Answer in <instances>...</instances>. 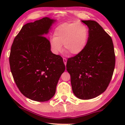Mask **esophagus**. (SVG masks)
I'll use <instances>...</instances> for the list:
<instances>
[{"label":"esophagus","mask_w":125,"mask_h":125,"mask_svg":"<svg viewBox=\"0 0 125 125\" xmlns=\"http://www.w3.org/2000/svg\"><path fill=\"white\" fill-rule=\"evenodd\" d=\"M63 62H64V64H66V63H67V59L66 58H63Z\"/></svg>","instance_id":"obj_1"}]
</instances>
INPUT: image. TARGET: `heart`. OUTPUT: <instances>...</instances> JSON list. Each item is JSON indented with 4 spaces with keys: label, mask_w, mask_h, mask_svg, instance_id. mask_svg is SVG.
Instances as JSON below:
<instances>
[{
    "label": "heart",
    "mask_w": 125,
    "mask_h": 125,
    "mask_svg": "<svg viewBox=\"0 0 125 125\" xmlns=\"http://www.w3.org/2000/svg\"><path fill=\"white\" fill-rule=\"evenodd\" d=\"M89 38V29L82 23L65 22L56 28L51 45L54 53L62 50L63 44L66 53L73 55L81 53L86 46Z\"/></svg>",
    "instance_id": "b5f03b06"
}]
</instances>
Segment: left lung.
<instances>
[{"label": "left lung", "mask_w": 125, "mask_h": 125, "mask_svg": "<svg viewBox=\"0 0 125 125\" xmlns=\"http://www.w3.org/2000/svg\"><path fill=\"white\" fill-rule=\"evenodd\" d=\"M81 21L89 28L87 45L81 53L67 59L66 69L74 95L87 100L107 89L114 71L115 55L112 38L102 27L94 21Z\"/></svg>", "instance_id": "left-lung-1"}]
</instances>
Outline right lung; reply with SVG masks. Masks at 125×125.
Listing matches in <instances>:
<instances>
[{"mask_svg":"<svg viewBox=\"0 0 125 125\" xmlns=\"http://www.w3.org/2000/svg\"><path fill=\"white\" fill-rule=\"evenodd\" d=\"M54 19L46 17L22 27L15 37L9 56L10 71L17 86L25 96L46 102L56 93L65 70L63 59L51 51L48 33Z\"/></svg>","mask_w":125,"mask_h":125,"instance_id":"1","label":"right lung"}]
</instances>
